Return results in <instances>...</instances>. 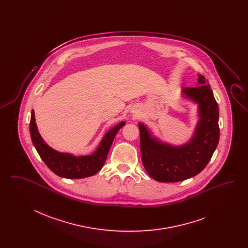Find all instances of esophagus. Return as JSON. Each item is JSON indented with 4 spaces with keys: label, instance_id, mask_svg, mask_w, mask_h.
I'll return each mask as SVG.
<instances>
[{
    "label": "esophagus",
    "instance_id": "1",
    "mask_svg": "<svg viewBox=\"0 0 248 248\" xmlns=\"http://www.w3.org/2000/svg\"><path fill=\"white\" fill-rule=\"evenodd\" d=\"M130 112H131L133 115L138 116L139 113H140V110H139V108H132L131 110H130Z\"/></svg>",
    "mask_w": 248,
    "mask_h": 248
}]
</instances>
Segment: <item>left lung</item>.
Here are the masks:
<instances>
[{
	"label": "left lung",
	"instance_id": "left-lung-1",
	"mask_svg": "<svg viewBox=\"0 0 248 248\" xmlns=\"http://www.w3.org/2000/svg\"><path fill=\"white\" fill-rule=\"evenodd\" d=\"M198 86L183 88L181 96L197 105L198 121L189 140L180 145L162 141L139 123L142 164L159 182H178L198 175L209 163L219 140L218 106L211 86L198 74Z\"/></svg>",
	"mask_w": 248,
	"mask_h": 248
}]
</instances>
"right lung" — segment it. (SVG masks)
I'll return each mask as SVG.
<instances>
[{"instance_id": "obj_1", "label": "right lung", "mask_w": 248, "mask_h": 248, "mask_svg": "<svg viewBox=\"0 0 248 248\" xmlns=\"http://www.w3.org/2000/svg\"><path fill=\"white\" fill-rule=\"evenodd\" d=\"M124 124L125 121H123L105 133L93 154L79 156L70 153H60L44 140L38 131L33 109L31 110L30 133L37 153L49 169L59 177L73 179L94 176L102 168L117 132Z\"/></svg>"}]
</instances>
